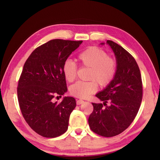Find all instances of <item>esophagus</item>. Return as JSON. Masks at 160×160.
Returning <instances> with one entry per match:
<instances>
[{
	"label": "esophagus",
	"mask_w": 160,
	"mask_h": 160,
	"mask_svg": "<svg viewBox=\"0 0 160 160\" xmlns=\"http://www.w3.org/2000/svg\"><path fill=\"white\" fill-rule=\"evenodd\" d=\"M82 103H84V101H83L82 100H78L76 101V104H77L78 105H80V104H82Z\"/></svg>",
	"instance_id": "1"
}]
</instances>
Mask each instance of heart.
I'll use <instances>...</instances> for the list:
<instances>
[{"mask_svg":"<svg viewBox=\"0 0 160 160\" xmlns=\"http://www.w3.org/2000/svg\"><path fill=\"white\" fill-rule=\"evenodd\" d=\"M80 66L89 68L88 82H77L70 87L72 96L86 98L94 93L98 89V84L107 87L115 76L118 64L116 60L110 58L108 54L98 47H90L82 51L78 56ZM62 72L67 82L75 80L77 76V65L71 60L64 61Z\"/></svg>","mask_w":160,"mask_h":160,"instance_id":"1","label":"heart"}]
</instances>
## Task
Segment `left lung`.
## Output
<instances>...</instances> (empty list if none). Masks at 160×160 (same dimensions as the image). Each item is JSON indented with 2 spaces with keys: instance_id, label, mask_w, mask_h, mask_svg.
Here are the masks:
<instances>
[{
  "instance_id": "left-lung-1",
  "label": "left lung",
  "mask_w": 160,
  "mask_h": 160,
  "mask_svg": "<svg viewBox=\"0 0 160 160\" xmlns=\"http://www.w3.org/2000/svg\"><path fill=\"white\" fill-rule=\"evenodd\" d=\"M107 43L116 58L117 72L113 81L96 95L104 103H92L93 111L89 115V125L95 133L109 138L120 134L134 120L140 107L143 89L134 58L117 43L111 40Z\"/></svg>"
}]
</instances>
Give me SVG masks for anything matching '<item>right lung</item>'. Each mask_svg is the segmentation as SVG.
Instances as JSON below:
<instances>
[{"mask_svg": "<svg viewBox=\"0 0 160 160\" xmlns=\"http://www.w3.org/2000/svg\"><path fill=\"white\" fill-rule=\"evenodd\" d=\"M82 42L49 40L37 47L24 64L17 87L19 107L27 123L42 137L56 138L67 130L76 100L64 97L58 103L53 99L67 92L63 64Z\"/></svg>", "mask_w": 160, "mask_h": 160, "instance_id": "1", "label": "right lung"}]
</instances>
